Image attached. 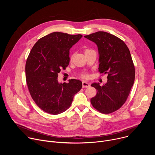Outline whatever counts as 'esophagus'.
I'll return each mask as SVG.
<instances>
[{
	"label": "esophagus",
	"mask_w": 155,
	"mask_h": 155,
	"mask_svg": "<svg viewBox=\"0 0 155 155\" xmlns=\"http://www.w3.org/2000/svg\"><path fill=\"white\" fill-rule=\"evenodd\" d=\"M90 86V83H88L85 82V81L82 82V87H88Z\"/></svg>",
	"instance_id": "1"
}]
</instances>
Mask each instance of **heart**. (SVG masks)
Returning <instances> with one entry per match:
<instances>
[{"mask_svg": "<svg viewBox=\"0 0 155 155\" xmlns=\"http://www.w3.org/2000/svg\"><path fill=\"white\" fill-rule=\"evenodd\" d=\"M91 50H90V49H85L84 50V53H86L90 51ZM73 56H74V54H72L71 56V59H72L73 58ZM80 77L82 78H84V79H87V78H88V77H89V75H88L86 73H82V74H80Z\"/></svg>", "mask_w": 155, "mask_h": 155, "instance_id": "heart-1", "label": "heart"}]
</instances>
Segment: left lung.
<instances>
[{
	"label": "left lung",
	"mask_w": 155,
	"mask_h": 155,
	"mask_svg": "<svg viewBox=\"0 0 155 155\" xmlns=\"http://www.w3.org/2000/svg\"><path fill=\"white\" fill-rule=\"evenodd\" d=\"M84 37L97 45L99 72L108 75L104 85L91 84L97 93L91 103L99 112L111 114L125 103L134 82L135 68L129 50L121 39L108 32L99 31Z\"/></svg>",
	"instance_id": "obj_1"
}]
</instances>
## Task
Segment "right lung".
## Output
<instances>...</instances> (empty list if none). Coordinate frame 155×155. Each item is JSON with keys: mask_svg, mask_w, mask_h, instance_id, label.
Returning <instances> with one entry per match:
<instances>
[{"mask_svg": "<svg viewBox=\"0 0 155 155\" xmlns=\"http://www.w3.org/2000/svg\"><path fill=\"white\" fill-rule=\"evenodd\" d=\"M82 37L54 32L40 38L34 45L26 63V78L30 94L43 111L58 115L71 105L74 96L82 87L78 80L59 83L58 74L65 69L69 50Z\"/></svg>", "mask_w": 155, "mask_h": 155, "instance_id": "obj_1", "label": "right lung"}]
</instances>
